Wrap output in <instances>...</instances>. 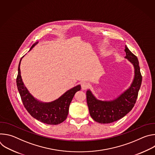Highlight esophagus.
Here are the masks:
<instances>
[{
	"label": "esophagus",
	"mask_w": 155,
	"mask_h": 155,
	"mask_svg": "<svg viewBox=\"0 0 155 155\" xmlns=\"http://www.w3.org/2000/svg\"><path fill=\"white\" fill-rule=\"evenodd\" d=\"M81 86L82 90H86L90 87V84L86 81H83L81 83Z\"/></svg>",
	"instance_id": "34e87169"
}]
</instances>
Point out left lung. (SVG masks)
<instances>
[{
	"label": "left lung",
	"instance_id": "1",
	"mask_svg": "<svg viewBox=\"0 0 155 155\" xmlns=\"http://www.w3.org/2000/svg\"><path fill=\"white\" fill-rule=\"evenodd\" d=\"M126 56L134 67V78L130 86L120 96L113 101L97 100L90 90L86 92L87 104L91 118L101 124L116 121L127 114L134 107L142 83V77L140 71L138 59L126 46Z\"/></svg>",
	"mask_w": 155,
	"mask_h": 155
}]
</instances>
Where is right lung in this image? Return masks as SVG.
<instances>
[{
  "instance_id": "add662e5",
  "label": "right lung",
  "mask_w": 155,
  "mask_h": 155,
  "mask_svg": "<svg viewBox=\"0 0 155 155\" xmlns=\"http://www.w3.org/2000/svg\"><path fill=\"white\" fill-rule=\"evenodd\" d=\"M35 43L29 51L35 47ZM20 60L18 65V73L16 78V84L21 101L29 114L36 120L47 124L56 125L62 123L68 115L70 104L75 94L80 90V85H77L65 92L58 99L48 103L37 101L28 91L21 77Z\"/></svg>"
}]
</instances>
